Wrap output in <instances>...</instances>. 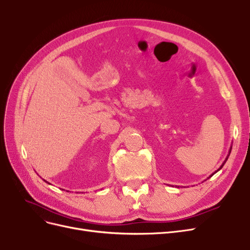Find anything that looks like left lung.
Listing matches in <instances>:
<instances>
[{
  "label": "left lung",
  "instance_id": "1",
  "mask_svg": "<svg viewBox=\"0 0 250 250\" xmlns=\"http://www.w3.org/2000/svg\"><path fill=\"white\" fill-rule=\"evenodd\" d=\"M230 151H231V147H230V149H229V155H228V157H226V158H225V161H224V162H223V163H222V165H221V166H220V168H219V169H218V170H217V171H215V172H214V173H213V174H211V175H214V174H215V173H217V172H218V171H219V170H221V169H222V167H223V166H224V164H225V162H226V161H228V158H229V154H230ZM211 175H210V176H209V177H211ZM209 177H208V178H209Z\"/></svg>",
  "mask_w": 250,
  "mask_h": 250
}]
</instances>
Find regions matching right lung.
<instances>
[{"mask_svg":"<svg viewBox=\"0 0 250 250\" xmlns=\"http://www.w3.org/2000/svg\"><path fill=\"white\" fill-rule=\"evenodd\" d=\"M43 180H44V179H43ZM44 181H46V180H44ZM46 183H48V181H46ZM48 184H49V183H48ZM49 185H50V184H49Z\"/></svg>","mask_w":250,"mask_h":250,"instance_id":"add662e5","label":"right lung"}]
</instances>
